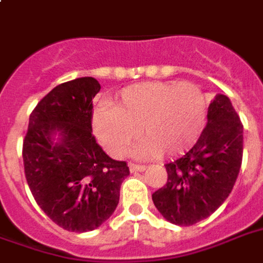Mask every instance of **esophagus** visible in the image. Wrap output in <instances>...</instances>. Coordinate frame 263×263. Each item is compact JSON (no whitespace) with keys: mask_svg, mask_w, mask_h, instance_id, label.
I'll return each mask as SVG.
<instances>
[{"mask_svg":"<svg viewBox=\"0 0 263 263\" xmlns=\"http://www.w3.org/2000/svg\"><path fill=\"white\" fill-rule=\"evenodd\" d=\"M129 170H131V172H137V171L142 172V171L146 170V166L145 165H138V163H129Z\"/></svg>","mask_w":263,"mask_h":263,"instance_id":"1","label":"esophagus"}]
</instances>
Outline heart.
<instances>
[{
	"label": "heart",
	"mask_w": 263,
	"mask_h": 263,
	"mask_svg": "<svg viewBox=\"0 0 263 263\" xmlns=\"http://www.w3.org/2000/svg\"><path fill=\"white\" fill-rule=\"evenodd\" d=\"M209 102L201 88L188 82L152 81L125 88L115 105L98 106L93 132L112 157L121 158L138 137V155L178 157L201 138Z\"/></svg>",
	"instance_id": "1"
}]
</instances>
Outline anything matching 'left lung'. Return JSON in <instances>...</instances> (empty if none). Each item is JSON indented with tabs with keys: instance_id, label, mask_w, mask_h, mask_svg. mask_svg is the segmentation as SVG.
<instances>
[{
	"instance_id": "left-lung-1",
	"label": "left lung",
	"mask_w": 263,
	"mask_h": 263,
	"mask_svg": "<svg viewBox=\"0 0 263 263\" xmlns=\"http://www.w3.org/2000/svg\"><path fill=\"white\" fill-rule=\"evenodd\" d=\"M243 125L227 95L211 101L208 124L191 149L165 165L168 181L152 194L163 218L189 227L208 218L225 202L239 174Z\"/></svg>"
}]
</instances>
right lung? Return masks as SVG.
Wrapping results in <instances>:
<instances>
[{
    "label": "right lung",
    "mask_w": 263,
    "mask_h": 263,
    "mask_svg": "<svg viewBox=\"0 0 263 263\" xmlns=\"http://www.w3.org/2000/svg\"><path fill=\"white\" fill-rule=\"evenodd\" d=\"M100 89L92 77L60 84L34 108L24 138L32 196L49 219L71 232L101 227L114 214L121 183L129 175L125 161L108 157L92 135V98Z\"/></svg>",
    "instance_id": "add662e5"
}]
</instances>
